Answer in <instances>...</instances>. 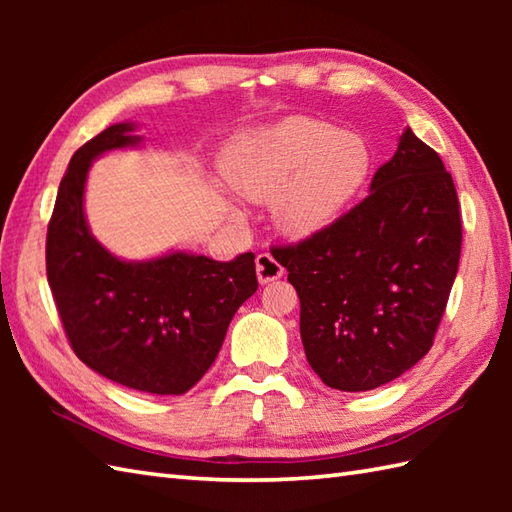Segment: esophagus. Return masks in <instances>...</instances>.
<instances>
[{
    "label": "esophagus",
    "instance_id": "obj_1",
    "mask_svg": "<svg viewBox=\"0 0 512 512\" xmlns=\"http://www.w3.org/2000/svg\"><path fill=\"white\" fill-rule=\"evenodd\" d=\"M255 266H257L259 284H268V281L284 277V266H281L270 253H259L255 259Z\"/></svg>",
    "mask_w": 512,
    "mask_h": 512
}]
</instances>
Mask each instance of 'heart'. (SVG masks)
<instances>
[{"label":"heart","instance_id":"obj_1","mask_svg":"<svg viewBox=\"0 0 512 512\" xmlns=\"http://www.w3.org/2000/svg\"><path fill=\"white\" fill-rule=\"evenodd\" d=\"M374 169L367 140L306 116L248 129L226 147V184L250 202H273V220L286 237L323 233L350 209ZM228 215H237L224 202Z\"/></svg>","mask_w":512,"mask_h":512}]
</instances>
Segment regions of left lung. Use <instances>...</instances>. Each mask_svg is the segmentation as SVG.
<instances>
[{
  "mask_svg": "<svg viewBox=\"0 0 512 512\" xmlns=\"http://www.w3.org/2000/svg\"><path fill=\"white\" fill-rule=\"evenodd\" d=\"M460 246L451 173L407 127L361 204L306 242L275 248L301 301L303 350L325 385L376 389L429 352Z\"/></svg>",
  "mask_w": 512,
  "mask_h": 512,
  "instance_id": "8db88e82",
  "label": "left lung"
}]
</instances>
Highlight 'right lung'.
I'll return each mask as SVG.
<instances>
[{"label":"right lung","mask_w":512,"mask_h":512,"mask_svg":"<svg viewBox=\"0 0 512 512\" xmlns=\"http://www.w3.org/2000/svg\"><path fill=\"white\" fill-rule=\"evenodd\" d=\"M136 129L132 121L116 123L72 156L48 226V284L85 365L129 389L180 396L213 365L228 323L255 295V255L215 262L171 248L134 262L92 235L85 217L92 162L140 147Z\"/></svg>","instance_id":"1"}]
</instances>
